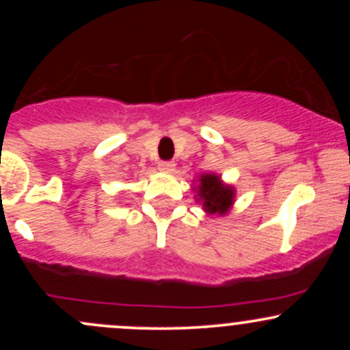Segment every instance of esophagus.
I'll list each match as a JSON object with an SVG mask.
<instances>
[{
  "label": "esophagus",
  "mask_w": 350,
  "mask_h": 350,
  "mask_svg": "<svg viewBox=\"0 0 350 350\" xmlns=\"http://www.w3.org/2000/svg\"><path fill=\"white\" fill-rule=\"evenodd\" d=\"M174 167H176V164L172 161H161L158 164V170L163 172H172L174 171Z\"/></svg>",
  "instance_id": "obj_1"
}]
</instances>
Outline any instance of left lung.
Listing matches in <instances>:
<instances>
[{
  "label": "left lung",
  "instance_id": "8db88e82",
  "mask_svg": "<svg viewBox=\"0 0 350 350\" xmlns=\"http://www.w3.org/2000/svg\"><path fill=\"white\" fill-rule=\"evenodd\" d=\"M196 183H192L194 186ZM194 199L202 206L207 215H227L235 202V187L224 183L217 172H204L198 178V186L192 187Z\"/></svg>",
  "mask_w": 350,
  "mask_h": 350
}]
</instances>
